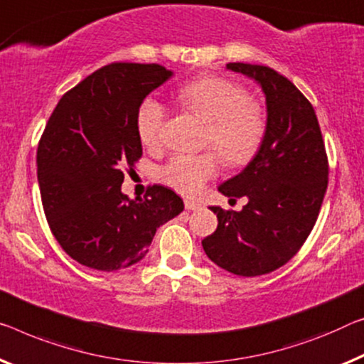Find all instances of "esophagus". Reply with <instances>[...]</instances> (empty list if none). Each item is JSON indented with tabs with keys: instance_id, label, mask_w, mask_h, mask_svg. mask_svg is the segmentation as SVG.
I'll list each match as a JSON object with an SVG mask.
<instances>
[{
	"instance_id": "34e87169",
	"label": "esophagus",
	"mask_w": 364,
	"mask_h": 364,
	"mask_svg": "<svg viewBox=\"0 0 364 364\" xmlns=\"http://www.w3.org/2000/svg\"><path fill=\"white\" fill-rule=\"evenodd\" d=\"M201 208V205L197 203V201H192V200H186V210L188 211H197Z\"/></svg>"
}]
</instances>
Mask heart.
<instances>
[{
	"label": "heart",
	"instance_id": "obj_1",
	"mask_svg": "<svg viewBox=\"0 0 364 364\" xmlns=\"http://www.w3.org/2000/svg\"><path fill=\"white\" fill-rule=\"evenodd\" d=\"M178 102L206 124L203 144L213 148L228 166L250 163L259 153L267 132L260 102L249 97L244 86L220 76L198 77L178 91ZM167 110L158 99L146 97L136 112L139 139L153 146L161 139ZM218 172L213 153L176 156L164 166V182L183 195L198 193Z\"/></svg>",
	"mask_w": 364,
	"mask_h": 364
}]
</instances>
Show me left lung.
I'll list each match as a JSON object with an SVG mask.
<instances>
[{"label": "left lung", "mask_w": 364, "mask_h": 364, "mask_svg": "<svg viewBox=\"0 0 364 364\" xmlns=\"http://www.w3.org/2000/svg\"><path fill=\"white\" fill-rule=\"evenodd\" d=\"M265 94L267 132L255 158L218 190L247 197L240 211L211 206L218 228L201 240L218 267L259 277L283 267L304 244L327 190L328 163L314 107L291 81L262 65L228 63Z\"/></svg>", "instance_id": "8db88e82"}]
</instances>
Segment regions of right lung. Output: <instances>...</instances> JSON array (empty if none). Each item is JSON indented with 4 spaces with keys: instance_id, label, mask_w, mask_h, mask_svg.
I'll return each mask as SVG.
<instances>
[{
    "instance_id": "obj_1",
    "label": "right lung",
    "mask_w": 364,
    "mask_h": 364,
    "mask_svg": "<svg viewBox=\"0 0 364 364\" xmlns=\"http://www.w3.org/2000/svg\"><path fill=\"white\" fill-rule=\"evenodd\" d=\"M171 70L112 63L70 89L50 115L37 149V178L48 226L81 265L117 272L148 254L156 229L183 210L163 186L130 200L125 167L141 158L136 112Z\"/></svg>"
}]
</instances>
